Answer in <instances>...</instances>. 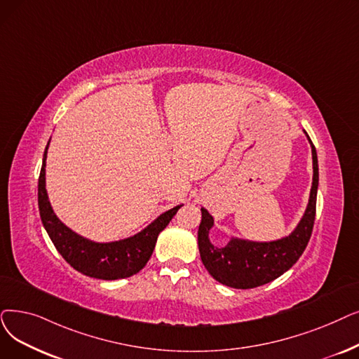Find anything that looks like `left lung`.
<instances>
[{"instance_id": "1", "label": "left lung", "mask_w": 359, "mask_h": 359, "mask_svg": "<svg viewBox=\"0 0 359 359\" xmlns=\"http://www.w3.org/2000/svg\"><path fill=\"white\" fill-rule=\"evenodd\" d=\"M309 142L313 147V188L306 211L292 235L264 243L231 239L224 248H217L208 239V231L214 224L212 217L205 208H201L202 220L198 230L199 254L202 264L217 282L235 289L258 287L282 276L304 254L314 227L318 189L317 151L311 139Z\"/></svg>"}]
</instances>
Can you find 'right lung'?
Returning a JSON list of instances; mask_svg holds the SVG:
<instances>
[{
  "mask_svg": "<svg viewBox=\"0 0 359 359\" xmlns=\"http://www.w3.org/2000/svg\"><path fill=\"white\" fill-rule=\"evenodd\" d=\"M48 145L43 152L38 180V205L42 224L57 251L74 270L93 278L117 280L141 271L152 255L160 231L165 229L182 205L165 211L147 229L129 239L110 243H95L83 239L61 223L50 205L45 189V160Z\"/></svg>",
  "mask_w": 359,
  "mask_h": 359,
  "instance_id": "1",
  "label": "right lung"
}]
</instances>
